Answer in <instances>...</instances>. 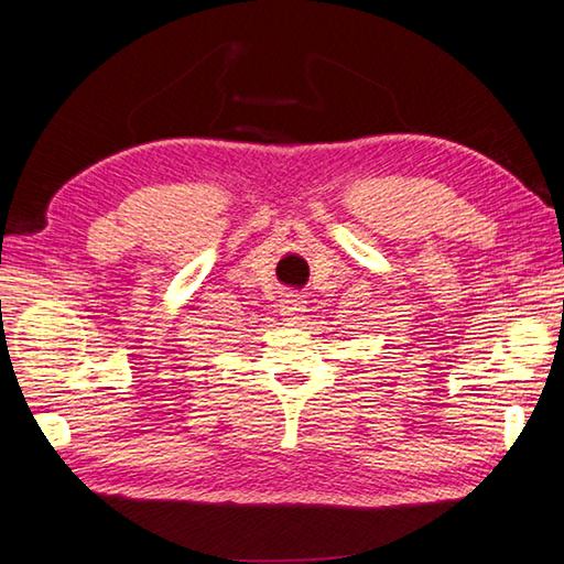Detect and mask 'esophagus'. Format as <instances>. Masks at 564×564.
Segmentation results:
<instances>
[{"instance_id":"obj_1","label":"esophagus","mask_w":564,"mask_h":564,"mask_svg":"<svg viewBox=\"0 0 564 564\" xmlns=\"http://www.w3.org/2000/svg\"><path fill=\"white\" fill-rule=\"evenodd\" d=\"M303 303H305V301L301 299V295L289 293V295H285V299H283V303H281V313H283V316L299 318V316H303V311H305Z\"/></svg>"}]
</instances>
